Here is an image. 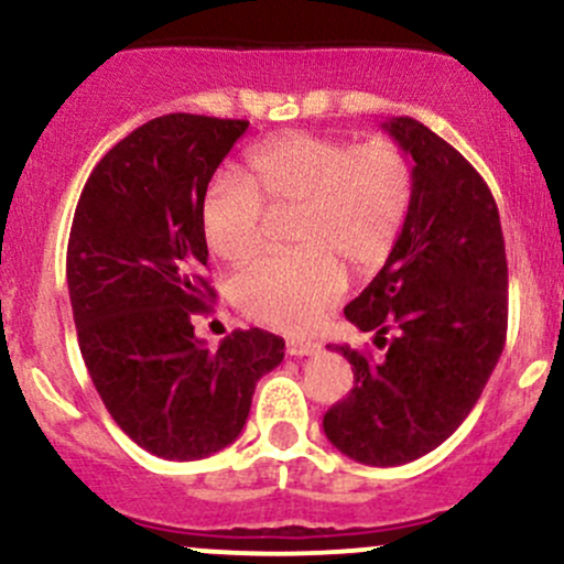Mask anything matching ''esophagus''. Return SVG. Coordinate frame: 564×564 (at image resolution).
Here are the masks:
<instances>
[{"instance_id":"esophagus-1","label":"esophagus","mask_w":564,"mask_h":564,"mask_svg":"<svg viewBox=\"0 0 564 564\" xmlns=\"http://www.w3.org/2000/svg\"><path fill=\"white\" fill-rule=\"evenodd\" d=\"M319 352V344L317 341H304V338H293L288 341V355L290 357H306Z\"/></svg>"}]
</instances>
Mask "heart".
<instances>
[{
    "label": "heart",
    "mask_w": 564,
    "mask_h": 564,
    "mask_svg": "<svg viewBox=\"0 0 564 564\" xmlns=\"http://www.w3.org/2000/svg\"><path fill=\"white\" fill-rule=\"evenodd\" d=\"M414 198V169L387 139L288 134L247 153L245 180L217 177L198 207L209 252L241 263L263 241L265 209H295V256L258 258L236 274L234 304L269 328H312L341 299L347 263L377 271L401 239Z\"/></svg>",
    "instance_id": "heart-1"
}]
</instances>
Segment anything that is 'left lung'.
I'll use <instances>...</instances> for the list:
<instances>
[{
  "mask_svg": "<svg viewBox=\"0 0 564 564\" xmlns=\"http://www.w3.org/2000/svg\"><path fill=\"white\" fill-rule=\"evenodd\" d=\"M381 129L414 163V198L395 250L344 317L377 333L384 357L333 347L355 387L323 430L347 457L392 468L444 444L492 377L506 344L508 263L481 174L420 120Z\"/></svg>",
  "mask_w": 564,
  "mask_h": 564,
  "instance_id": "left-lung-1",
  "label": "left lung"
}]
</instances>
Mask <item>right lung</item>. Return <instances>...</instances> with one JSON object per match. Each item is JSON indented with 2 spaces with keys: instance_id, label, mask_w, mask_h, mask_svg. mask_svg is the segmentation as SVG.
<instances>
[{
  "instance_id": "right-lung-1",
  "label": "right lung",
  "mask_w": 564,
  "mask_h": 564,
  "mask_svg": "<svg viewBox=\"0 0 564 564\" xmlns=\"http://www.w3.org/2000/svg\"><path fill=\"white\" fill-rule=\"evenodd\" d=\"M247 120L172 112L120 139L90 172L72 220L66 282L96 392L134 444L202 459L239 438L258 379L284 341L234 330L212 352L191 317L215 290L198 207Z\"/></svg>"
}]
</instances>
